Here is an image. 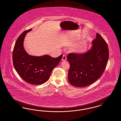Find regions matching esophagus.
<instances>
[{
  "instance_id": "obj_1",
  "label": "esophagus",
  "mask_w": 121,
  "mask_h": 121,
  "mask_svg": "<svg viewBox=\"0 0 121 121\" xmlns=\"http://www.w3.org/2000/svg\"><path fill=\"white\" fill-rule=\"evenodd\" d=\"M62 61H66V55H63V56H62Z\"/></svg>"
}]
</instances>
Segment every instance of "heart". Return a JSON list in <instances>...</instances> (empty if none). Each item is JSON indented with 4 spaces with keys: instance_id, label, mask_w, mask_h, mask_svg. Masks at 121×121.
<instances>
[{
    "instance_id": "heart-1",
    "label": "heart",
    "mask_w": 121,
    "mask_h": 121,
    "mask_svg": "<svg viewBox=\"0 0 121 121\" xmlns=\"http://www.w3.org/2000/svg\"><path fill=\"white\" fill-rule=\"evenodd\" d=\"M73 51H77V49H74L73 50Z\"/></svg>"
}]
</instances>
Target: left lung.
<instances>
[{
  "instance_id": "1",
  "label": "left lung",
  "mask_w": 121,
  "mask_h": 121,
  "mask_svg": "<svg viewBox=\"0 0 121 121\" xmlns=\"http://www.w3.org/2000/svg\"><path fill=\"white\" fill-rule=\"evenodd\" d=\"M91 49L84 54L69 53L67 59L70 67L68 81L77 87L90 85L102 76L106 67L109 49L106 41L97 33Z\"/></svg>"
}]
</instances>
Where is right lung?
<instances>
[{
	"instance_id": "right-lung-1",
	"label": "right lung",
	"mask_w": 121,
	"mask_h": 121,
	"mask_svg": "<svg viewBox=\"0 0 121 121\" xmlns=\"http://www.w3.org/2000/svg\"><path fill=\"white\" fill-rule=\"evenodd\" d=\"M26 30L18 36L12 53L15 69L22 79L31 84L40 85L48 80L53 69L58 65L62 55L57 58L45 55L36 57L28 55L24 49L23 43L27 32Z\"/></svg>"
}]
</instances>
